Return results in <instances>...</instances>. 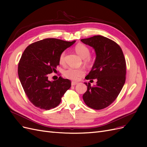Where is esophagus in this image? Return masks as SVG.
<instances>
[{
	"label": "esophagus",
	"instance_id": "1",
	"mask_svg": "<svg viewBox=\"0 0 147 147\" xmlns=\"http://www.w3.org/2000/svg\"><path fill=\"white\" fill-rule=\"evenodd\" d=\"M78 84L77 82H72V86H75V85H76V84Z\"/></svg>",
	"mask_w": 147,
	"mask_h": 147
}]
</instances>
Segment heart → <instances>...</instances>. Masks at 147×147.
<instances>
[{"mask_svg": "<svg viewBox=\"0 0 147 147\" xmlns=\"http://www.w3.org/2000/svg\"><path fill=\"white\" fill-rule=\"evenodd\" d=\"M75 51L82 58L84 59V63L90 64L91 63V59L90 58V50L87 46L83 43H78L75 47ZM65 53L63 51L59 56V63L64 64L65 61ZM85 74V70L83 68H72L69 67L64 71V75L72 80H78L80 78L83 77Z\"/></svg>", "mask_w": 147, "mask_h": 147, "instance_id": "obj_1", "label": "heart"}]
</instances>
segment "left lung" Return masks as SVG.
<instances>
[{
	"label": "left lung",
	"instance_id": "obj_1",
	"mask_svg": "<svg viewBox=\"0 0 147 147\" xmlns=\"http://www.w3.org/2000/svg\"><path fill=\"white\" fill-rule=\"evenodd\" d=\"M81 41L94 48L96 55L94 64L85 78L97 80L93 86L90 83H84L88 88L83 99L89 107L103 109L115 100L125 83L126 60L121 47L108 38L94 35Z\"/></svg>",
	"mask_w": 147,
	"mask_h": 147
}]
</instances>
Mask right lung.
<instances>
[{
	"label": "right lung",
	"mask_w": 147,
	"mask_h": 147,
	"mask_svg": "<svg viewBox=\"0 0 147 147\" xmlns=\"http://www.w3.org/2000/svg\"><path fill=\"white\" fill-rule=\"evenodd\" d=\"M75 42L45 38L25 49L18 64V74L29 100L40 109L50 110L58 105L62 97L71 86L68 79L59 77L48 80V75L59 65V56Z\"/></svg>",
	"instance_id": "obj_1"
}]
</instances>
